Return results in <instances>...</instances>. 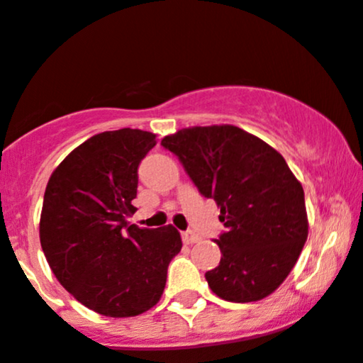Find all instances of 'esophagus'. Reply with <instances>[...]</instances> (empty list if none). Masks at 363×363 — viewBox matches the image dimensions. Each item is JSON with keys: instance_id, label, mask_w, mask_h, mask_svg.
Listing matches in <instances>:
<instances>
[{"instance_id": "obj_1", "label": "esophagus", "mask_w": 363, "mask_h": 363, "mask_svg": "<svg viewBox=\"0 0 363 363\" xmlns=\"http://www.w3.org/2000/svg\"><path fill=\"white\" fill-rule=\"evenodd\" d=\"M182 238H183V242L186 243V245H192V243H197L199 242V236L195 235L194 231H183Z\"/></svg>"}]
</instances>
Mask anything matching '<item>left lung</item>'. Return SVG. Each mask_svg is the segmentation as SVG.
I'll return each instance as SVG.
<instances>
[{
    "label": "left lung",
    "instance_id": "obj_1",
    "mask_svg": "<svg viewBox=\"0 0 363 363\" xmlns=\"http://www.w3.org/2000/svg\"><path fill=\"white\" fill-rule=\"evenodd\" d=\"M161 144L221 209L226 231L214 240L221 260L206 272L211 290L235 303L269 296L295 267L308 235L302 183L284 157L233 125L183 128Z\"/></svg>",
    "mask_w": 363,
    "mask_h": 363
}]
</instances>
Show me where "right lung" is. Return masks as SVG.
<instances>
[{
    "label": "right lung",
    "instance_id": "right-lung-1",
    "mask_svg": "<svg viewBox=\"0 0 363 363\" xmlns=\"http://www.w3.org/2000/svg\"><path fill=\"white\" fill-rule=\"evenodd\" d=\"M156 135L121 128L97 133L52 171L40 213V247L61 286L91 311L133 317L160 302L182 236L128 225L138 164Z\"/></svg>",
    "mask_w": 363,
    "mask_h": 363
}]
</instances>
